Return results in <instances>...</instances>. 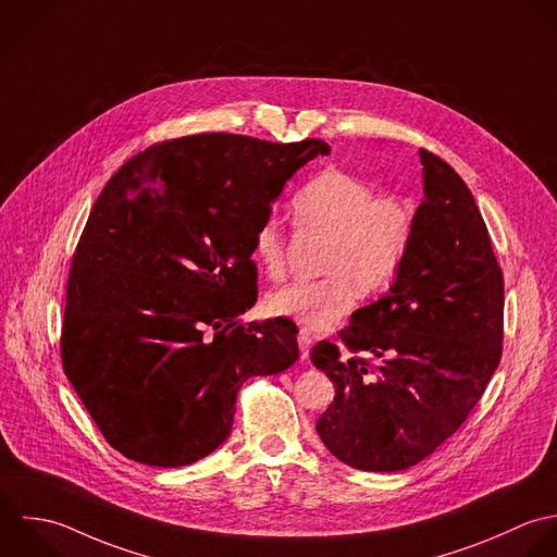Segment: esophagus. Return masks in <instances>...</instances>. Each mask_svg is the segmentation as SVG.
I'll return each instance as SVG.
<instances>
[{"mask_svg":"<svg viewBox=\"0 0 557 557\" xmlns=\"http://www.w3.org/2000/svg\"><path fill=\"white\" fill-rule=\"evenodd\" d=\"M311 346H313V337H311V333L300 331V333H298V348H300V359H302V361H307V359H309V350H311Z\"/></svg>","mask_w":557,"mask_h":557,"instance_id":"34e87169","label":"esophagus"}]
</instances>
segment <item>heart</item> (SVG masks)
I'll use <instances>...</instances> for the list:
<instances>
[{"label": "heart", "instance_id": "1", "mask_svg": "<svg viewBox=\"0 0 557 557\" xmlns=\"http://www.w3.org/2000/svg\"><path fill=\"white\" fill-rule=\"evenodd\" d=\"M296 226L326 237L320 281L292 283L268 296V311L311 333L335 329L363 296L382 292L397 274L414 228V207L399 194H377L339 169H326L292 198ZM252 255L274 281L287 272V237L270 215L252 235Z\"/></svg>", "mask_w": 557, "mask_h": 557}]
</instances>
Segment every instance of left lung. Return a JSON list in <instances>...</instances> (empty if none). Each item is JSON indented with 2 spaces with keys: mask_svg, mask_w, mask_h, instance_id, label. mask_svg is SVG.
<instances>
[{
  "mask_svg": "<svg viewBox=\"0 0 557 557\" xmlns=\"http://www.w3.org/2000/svg\"><path fill=\"white\" fill-rule=\"evenodd\" d=\"M423 200L391 289L352 313L311 361L335 384L315 428L342 462L401 471L469 417L502 359L504 272L460 175L421 149ZM366 351L368 358H359Z\"/></svg>",
  "mask_w": 557,
  "mask_h": 557,
  "instance_id": "1",
  "label": "left lung"
}]
</instances>
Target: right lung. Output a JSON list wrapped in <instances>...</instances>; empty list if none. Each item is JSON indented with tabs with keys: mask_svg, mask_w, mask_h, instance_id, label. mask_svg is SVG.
<instances>
[{
	"mask_svg": "<svg viewBox=\"0 0 557 557\" xmlns=\"http://www.w3.org/2000/svg\"><path fill=\"white\" fill-rule=\"evenodd\" d=\"M331 147L200 134L158 143L101 189L66 281L62 368L106 441L184 467L231 434L252 375L298 359L292 320L257 302L255 228L287 180Z\"/></svg>",
	"mask_w": 557,
	"mask_h": 557,
	"instance_id": "add662e5",
	"label": "right lung"
}]
</instances>
